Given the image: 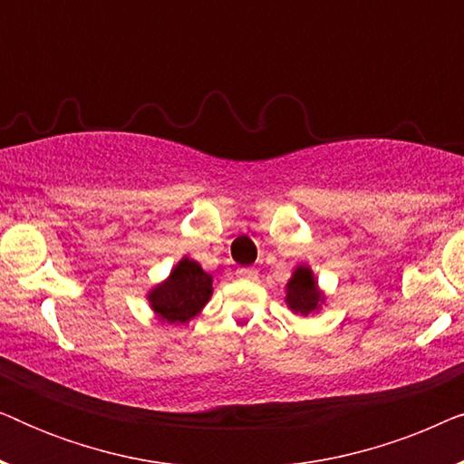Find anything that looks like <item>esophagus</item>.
<instances>
[{"mask_svg": "<svg viewBox=\"0 0 464 464\" xmlns=\"http://www.w3.org/2000/svg\"><path fill=\"white\" fill-rule=\"evenodd\" d=\"M238 278H245V281H256L257 278V270L256 268H238L237 270Z\"/></svg>", "mask_w": 464, "mask_h": 464, "instance_id": "34e87169", "label": "esophagus"}]
</instances>
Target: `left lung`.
<instances>
[{
	"label": "left lung",
	"mask_w": 464,
	"mask_h": 464,
	"mask_svg": "<svg viewBox=\"0 0 464 464\" xmlns=\"http://www.w3.org/2000/svg\"><path fill=\"white\" fill-rule=\"evenodd\" d=\"M285 289H287L285 302H287L291 313H295L300 316L319 313L323 304H325V294L319 289V283H316L314 272L306 264L297 266Z\"/></svg>",
	"instance_id": "1"
}]
</instances>
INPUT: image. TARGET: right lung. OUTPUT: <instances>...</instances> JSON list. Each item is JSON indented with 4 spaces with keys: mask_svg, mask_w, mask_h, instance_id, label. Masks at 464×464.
<instances>
[{
    "mask_svg": "<svg viewBox=\"0 0 464 464\" xmlns=\"http://www.w3.org/2000/svg\"><path fill=\"white\" fill-rule=\"evenodd\" d=\"M211 295L213 276L186 256L162 283L148 291V302L158 321L167 325H183L202 313Z\"/></svg>",
    "mask_w": 464,
    "mask_h": 464,
    "instance_id": "1",
    "label": "right lung"
}]
</instances>
